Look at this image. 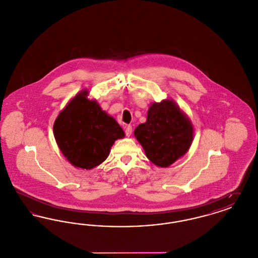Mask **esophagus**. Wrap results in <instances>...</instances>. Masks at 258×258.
Masks as SVG:
<instances>
[{
    "mask_svg": "<svg viewBox=\"0 0 258 258\" xmlns=\"http://www.w3.org/2000/svg\"><path fill=\"white\" fill-rule=\"evenodd\" d=\"M124 133H125V135L127 136V137H130L132 134H133V127H132V125H126L125 126V130H124Z\"/></svg>",
    "mask_w": 258,
    "mask_h": 258,
    "instance_id": "esophagus-1",
    "label": "esophagus"
}]
</instances>
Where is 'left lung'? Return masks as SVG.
<instances>
[{
    "instance_id": "left-lung-1",
    "label": "left lung",
    "mask_w": 258,
    "mask_h": 258,
    "mask_svg": "<svg viewBox=\"0 0 258 258\" xmlns=\"http://www.w3.org/2000/svg\"><path fill=\"white\" fill-rule=\"evenodd\" d=\"M194 132L189 118L169 98L150 105L147 121L135 128V136L148 160L159 167H168L186 154Z\"/></svg>"
}]
</instances>
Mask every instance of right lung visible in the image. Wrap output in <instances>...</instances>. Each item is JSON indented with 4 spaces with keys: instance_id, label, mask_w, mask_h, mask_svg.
<instances>
[{
    "instance_id": "obj_1",
    "label": "right lung",
    "mask_w": 258,
    "mask_h": 258,
    "mask_svg": "<svg viewBox=\"0 0 258 258\" xmlns=\"http://www.w3.org/2000/svg\"><path fill=\"white\" fill-rule=\"evenodd\" d=\"M88 95L83 90L70 100L56 118L53 133L67 160L74 167L90 170L106 160L114 142L125 135L116 120Z\"/></svg>"
}]
</instances>
